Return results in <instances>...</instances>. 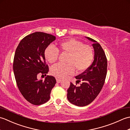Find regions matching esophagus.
<instances>
[{
	"label": "esophagus",
	"instance_id": "esophagus-1",
	"mask_svg": "<svg viewBox=\"0 0 130 130\" xmlns=\"http://www.w3.org/2000/svg\"><path fill=\"white\" fill-rule=\"evenodd\" d=\"M61 80L60 79L56 78V82L57 83H59L61 82Z\"/></svg>",
	"mask_w": 130,
	"mask_h": 130
}]
</instances>
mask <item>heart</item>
Wrapping results in <instances>:
<instances>
[{"label":"heart","instance_id":"obj_1","mask_svg":"<svg viewBox=\"0 0 130 130\" xmlns=\"http://www.w3.org/2000/svg\"><path fill=\"white\" fill-rule=\"evenodd\" d=\"M59 48L63 54H69L67 65L57 63L51 68L52 75L59 78H64L69 75H73L75 69L79 73L83 72L89 68L93 61L94 51L88 45L74 38L63 41L60 43ZM60 52L54 46H49L45 50V57L50 63H55L58 60Z\"/></svg>","mask_w":130,"mask_h":130}]
</instances>
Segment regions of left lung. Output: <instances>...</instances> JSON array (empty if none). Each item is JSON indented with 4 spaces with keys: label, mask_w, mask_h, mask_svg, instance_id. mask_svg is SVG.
Masks as SVG:
<instances>
[{
    "label": "left lung",
    "mask_w": 130,
    "mask_h": 130,
    "mask_svg": "<svg viewBox=\"0 0 130 130\" xmlns=\"http://www.w3.org/2000/svg\"><path fill=\"white\" fill-rule=\"evenodd\" d=\"M87 38L94 42V60L87 70L75 76L77 83L82 82L80 85L78 87L70 83L67 94L69 101L79 107L89 104L98 96L104 84L107 71V60L103 49L95 40Z\"/></svg>",
    "instance_id": "left-lung-1"
}]
</instances>
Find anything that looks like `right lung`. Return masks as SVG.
<instances>
[{"instance_id":"1","label":"right lung","mask_w":130,"mask_h":130,"mask_svg":"<svg viewBox=\"0 0 130 130\" xmlns=\"http://www.w3.org/2000/svg\"><path fill=\"white\" fill-rule=\"evenodd\" d=\"M54 36L36 32L22 40L15 52L13 71L18 89L30 103L41 105L50 98L56 80L54 76L38 80V74L46 75L49 68L46 63L45 50L55 40Z\"/></svg>"}]
</instances>
